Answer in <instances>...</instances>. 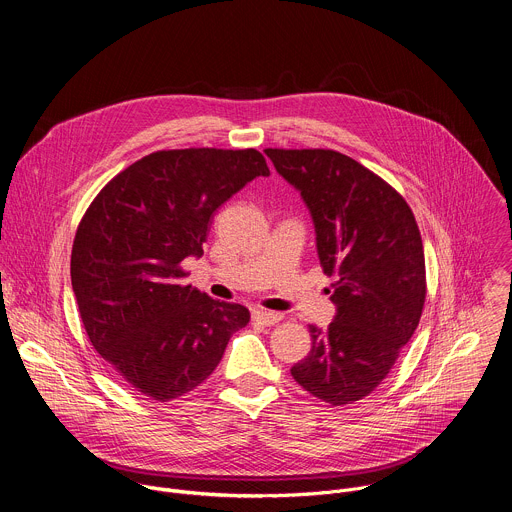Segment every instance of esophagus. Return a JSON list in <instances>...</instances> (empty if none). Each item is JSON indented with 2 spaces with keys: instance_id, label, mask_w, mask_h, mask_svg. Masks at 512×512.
<instances>
[{
  "instance_id": "esophagus-1",
  "label": "esophagus",
  "mask_w": 512,
  "mask_h": 512,
  "mask_svg": "<svg viewBox=\"0 0 512 512\" xmlns=\"http://www.w3.org/2000/svg\"><path fill=\"white\" fill-rule=\"evenodd\" d=\"M253 320L259 322V324H263V326H273V324H277V322L281 320V314H277V312H265V310H255V312H253Z\"/></svg>"
}]
</instances>
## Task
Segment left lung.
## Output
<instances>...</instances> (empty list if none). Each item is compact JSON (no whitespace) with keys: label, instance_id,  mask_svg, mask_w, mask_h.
Instances as JSON below:
<instances>
[{"label":"left lung","instance_id":"obj_1","mask_svg":"<svg viewBox=\"0 0 512 512\" xmlns=\"http://www.w3.org/2000/svg\"><path fill=\"white\" fill-rule=\"evenodd\" d=\"M314 221L320 265L336 277V316L310 326L312 350L291 367L308 393L346 405L389 375L425 304V259L415 216L383 178L334 150H265Z\"/></svg>","mask_w":512,"mask_h":512}]
</instances>
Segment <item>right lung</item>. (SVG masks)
I'll use <instances>...</instances> for the list:
<instances>
[{
  "label": "right lung",
  "instance_id": "obj_1",
  "mask_svg": "<svg viewBox=\"0 0 512 512\" xmlns=\"http://www.w3.org/2000/svg\"><path fill=\"white\" fill-rule=\"evenodd\" d=\"M257 176H269L257 150H164L117 174L85 212L72 291L91 344L141 395L196 389L247 326L245 306L182 285L180 263L204 253L214 210Z\"/></svg>",
  "mask_w": 512,
  "mask_h": 512
}]
</instances>
